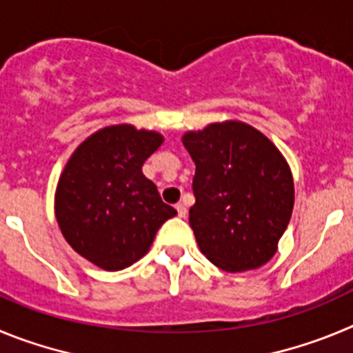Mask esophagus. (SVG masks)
<instances>
[{
    "mask_svg": "<svg viewBox=\"0 0 353 353\" xmlns=\"http://www.w3.org/2000/svg\"><path fill=\"white\" fill-rule=\"evenodd\" d=\"M176 209H177V216H179V218H184V216H186V205L184 204H177L176 205Z\"/></svg>",
    "mask_w": 353,
    "mask_h": 353,
    "instance_id": "obj_1",
    "label": "esophagus"
}]
</instances>
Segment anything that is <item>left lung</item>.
Listing matches in <instances>:
<instances>
[{"mask_svg":"<svg viewBox=\"0 0 353 353\" xmlns=\"http://www.w3.org/2000/svg\"><path fill=\"white\" fill-rule=\"evenodd\" d=\"M183 144L195 163L190 227L200 252L227 272L269 262L294 209V179L278 148L241 121L188 132Z\"/></svg>","mask_w":353,"mask_h":353,"instance_id":"left-lung-1","label":"left lung"}]
</instances>
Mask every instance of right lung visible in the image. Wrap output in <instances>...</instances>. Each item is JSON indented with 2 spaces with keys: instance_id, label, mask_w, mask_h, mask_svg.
I'll return each instance as SVG.
<instances>
[{
  "instance_id": "1",
  "label": "right lung",
  "mask_w": 353,
  "mask_h": 353,
  "mask_svg": "<svg viewBox=\"0 0 353 353\" xmlns=\"http://www.w3.org/2000/svg\"><path fill=\"white\" fill-rule=\"evenodd\" d=\"M163 144L157 132L107 126L85 139L56 190V218L79 255L119 271L148 253L158 228L177 214L160 199L142 165Z\"/></svg>"
}]
</instances>
